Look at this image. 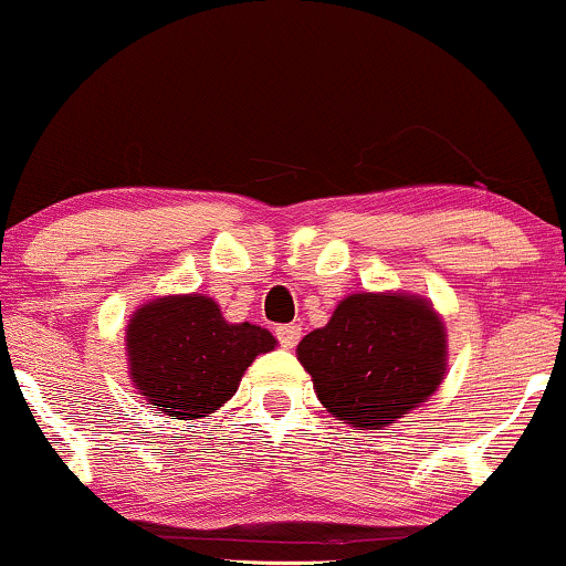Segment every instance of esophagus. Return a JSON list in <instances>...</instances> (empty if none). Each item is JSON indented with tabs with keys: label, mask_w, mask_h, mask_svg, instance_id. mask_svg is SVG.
Listing matches in <instances>:
<instances>
[{
	"label": "esophagus",
	"mask_w": 566,
	"mask_h": 566,
	"mask_svg": "<svg viewBox=\"0 0 566 566\" xmlns=\"http://www.w3.org/2000/svg\"><path fill=\"white\" fill-rule=\"evenodd\" d=\"M301 335V324H282V327H276V337L284 348H295Z\"/></svg>",
	"instance_id": "esophagus-1"
}]
</instances>
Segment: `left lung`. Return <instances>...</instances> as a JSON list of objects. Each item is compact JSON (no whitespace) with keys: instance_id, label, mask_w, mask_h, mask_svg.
I'll return each instance as SVG.
<instances>
[{"instance_id":"1","label":"left lung","mask_w":566,"mask_h":566,"mask_svg":"<svg viewBox=\"0 0 566 566\" xmlns=\"http://www.w3.org/2000/svg\"><path fill=\"white\" fill-rule=\"evenodd\" d=\"M297 359L337 420L380 431L444 380V324L418 295L356 292L337 303L322 329L303 337Z\"/></svg>"}]
</instances>
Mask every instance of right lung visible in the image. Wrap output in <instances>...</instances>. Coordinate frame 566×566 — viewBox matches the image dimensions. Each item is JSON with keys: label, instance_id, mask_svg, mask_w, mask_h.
<instances>
[{"label": "right lung", "instance_id": "1", "mask_svg": "<svg viewBox=\"0 0 566 566\" xmlns=\"http://www.w3.org/2000/svg\"><path fill=\"white\" fill-rule=\"evenodd\" d=\"M276 337L258 324H229L205 295L146 303L127 324L129 378L140 396L175 420L207 418L237 394L244 369Z\"/></svg>", "mask_w": 566, "mask_h": 566}]
</instances>
